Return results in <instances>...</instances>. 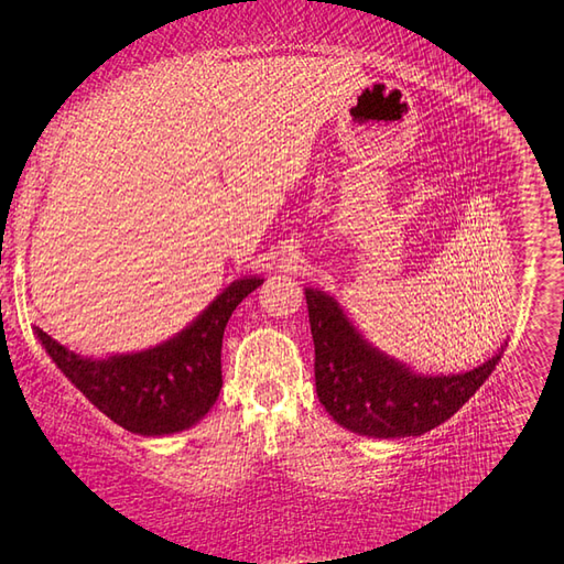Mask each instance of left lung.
Listing matches in <instances>:
<instances>
[{"instance_id":"left-lung-1","label":"left lung","mask_w":564,"mask_h":564,"mask_svg":"<svg viewBox=\"0 0 564 564\" xmlns=\"http://www.w3.org/2000/svg\"><path fill=\"white\" fill-rule=\"evenodd\" d=\"M315 344L317 398L338 425L367 437L423 435L464 406L497 369L506 344L480 367L419 373L373 348L334 296L305 289Z\"/></svg>"}]
</instances>
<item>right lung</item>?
Listing matches in <instances>:
<instances>
[{
	"mask_svg": "<svg viewBox=\"0 0 564 564\" xmlns=\"http://www.w3.org/2000/svg\"><path fill=\"white\" fill-rule=\"evenodd\" d=\"M261 284V278L230 282L183 332L141 352L94 360L67 350L40 327L35 334L67 381L98 412L135 435H174L193 429L214 406L224 386L220 346L226 324Z\"/></svg>",
	"mask_w": 564,
	"mask_h": 564,
	"instance_id": "1",
	"label": "right lung"
}]
</instances>
